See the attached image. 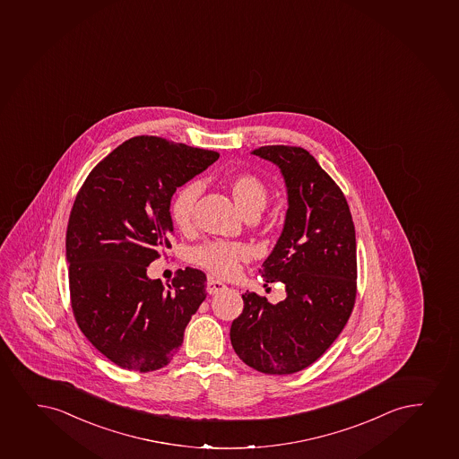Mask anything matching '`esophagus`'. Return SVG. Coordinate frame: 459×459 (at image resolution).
Wrapping results in <instances>:
<instances>
[{"mask_svg": "<svg viewBox=\"0 0 459 459\" xmlns=\"http://www.w3.org/2000/svg\"><path fill=\"white\" fill-rule=\"evenodd\" d=\"M206 290L209 295H215V293H221V291L227 290V285L223 284L221 281H217L214 278H208L206 282Z\"/></svg>", "mask_w": 459, "mask_h": 459, "instance_id": "1", "label": "esophagus"}]
</instances>
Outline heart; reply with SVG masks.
<instances>
[{"label":"heart","mask_w":459,"mask_h":459,"mask_svg":"<svg viewBox=\"0 0 459 459\" xmlns=\"http://www.w3.org/2000/svg\"><path fill=\"white\" fill-rule=\"evenodd\" d=\"M228 187L238 208L247 217H257L265 209L270 200L267 185L253 174H238L232 177ZM198 185L187 183L175 192L170 200L169 212L175 227L185 228L191 225L194 209L197 204ZM248 257V250L244 245L230 244L221 240H209L198 245L191 251V262L198 267L208 270L217 276H231L238 272L240 262Z\"/></svg>","instance_id":"b5f03b06"}]
</instances>
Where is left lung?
Returning a JSON list of instances; mask_svg holds the SVG:
<instances>
[{"label":"left lung","mask_w":459,"mask_h":459,"mask_svg":"<svg viewBox=\"0 0 459 459\" xmlns=\"http://www.w3.org/2000/svg\"><path fill=\"white\" fill-rule=\"evenodd\" d=\"M251 153L279 166L287 185L284 231L259 270L267 282H282L287 298L270 304L255 291L244 293L230 337L250 368L287 376L318 360L352 314L355 227L340 186L306 149L264 145Z\"/></svg>","instance_id":"left-lung-1"}]
</instances>
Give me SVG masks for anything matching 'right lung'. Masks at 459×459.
Listing matches in <instances>:
<instances>
[{
	"label": "right lung",
	"mask_w": 459,
	"mask_h": 459,
	"mask_svg": "<svg viewBox=\"0 0 459 459\" xmlns=\"http://www.w3.org/2000/svg\"><path fill=\"white\" fill-rule=\"evenodd\" d=\"M219 153L134 136L94 166L66 230L73 315L88 342L122 369L151 372L174 359L206 298V274L178 270L164 289L147 267L170 248V198Z\"/></svg>",
	"instance_id": "right-lung-1"
}]
</instances>
